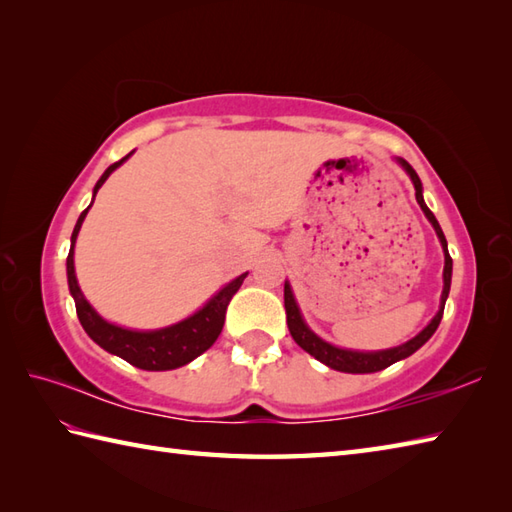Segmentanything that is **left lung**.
<instances>
[{
  "label": "left lung",
  "instance_id": "8db88e82",
  "mask_svg": "<svg viewBox=\"0 0 512 512\" xmlns=\"http://www.w3.org/2000/svg\"><path fill=\"white\" fill-rule=\"evenodd\" d=\"M401 166L407 170V175L412 177L414 181V188H416V201L418 206L423 208L425 217L429 219V223L434 225V230L440 238L442 243V249H445V287H442V298H440V311L436 313L434 320L429 322V326L425 328V331H420L414 339H410V342L399 346V348H390V350H379V352H355V350H342V348H335L331 344L322 342L320 337L313 335L309 331V326L304 324L302 315H300V309L298 304H295L293 300V293H291V287L285 285V311H287V326H289V333L291 337L295 339V344H298L300 348H304L309 355H313L317 361L326 363L328 368L333 370H339V372H352V374H363V372H379L383 368L392 366V363L401 361L405 357H410L412 352H416L420 346H423L427 339L436 333V328L442 320V311H445V302H447V295H449V287H451V256H449V249H447V238L445 234H442L440 225L436 221L434 214H431V210L425 206L423 201V186H420V179L416 175V170L407 164L405 160H399Z\"/></svg>",
  "mask_w": 512,
  "mask_h": 512
}]
</instances>
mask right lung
<instances>
[{"instance_id": "obj_1", "label": "right lung", "mask_w": 512, "mask_h": 512, "mask_svg": "<svg viewBox=\"0 0 512 512\" xmlns=\"http://www.w3.org/2000/svg\"><path fill=\"white\" fill-rule=\"evenodd\" d=\"M129 155H124L122 160L111 164L105 173H102V177L98 179V184L94 188V197L98 188L105 184L113 170H116L124 160H129ZM87 210H83L81 217H78V223L72 232L70 254H67V282H70V293L76 302V315L78 320H81L85 333L92 337L100 348H105L107 352H111V355H118L124 361H129L131 366L142 368V370H173L179 366H186L188 361L199 357L201 352H206L221 335L227 304H230L232 295L238 291V287L243 285L247 274L232 280L230 285L223 287L217 295H214V298L203 306L199 313H195L192 317H188V320L179 322L175 326L162 328V331H149V333L127 331V328L113 326L102 320L92 306H89L85 295L81 293V287H78L76 274H74V241L78 236V230H81Z\"/></svg>"}]
</instances>
